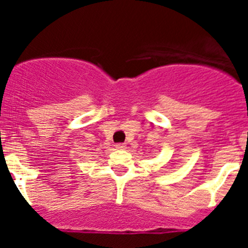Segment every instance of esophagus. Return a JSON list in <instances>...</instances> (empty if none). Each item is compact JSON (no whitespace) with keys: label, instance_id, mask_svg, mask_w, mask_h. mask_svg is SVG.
<instances>
[{"label":"esophagus","instance_id":"34e87169","mask_svg":"<svg viewBox=\"0 0 248 248\" xmlns=\"http://www.w3.org/2000/svg\"><path fill=\"white\" fill-rule=\"evenodd\" d=\"M115 148H117L118 150H124V149L126 148V145H125V144L119 143V144H117V145H115Z\"/></svg>","mask_w":248,"mask_h":248}]
</instances>
